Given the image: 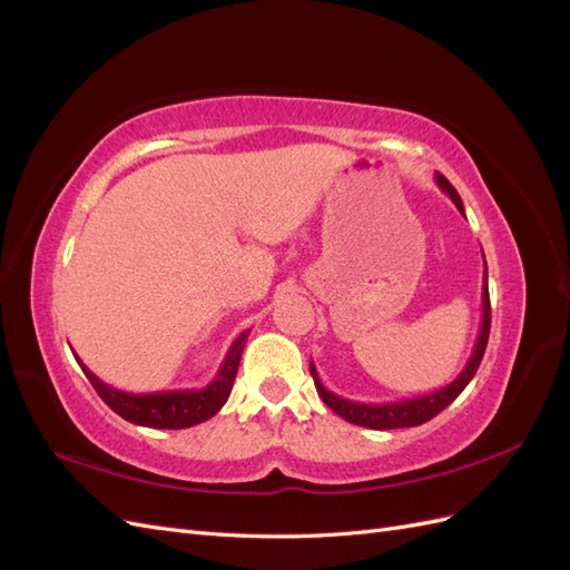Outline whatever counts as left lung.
Wrapping results in <instances>:
<instances>
[{
  "instance_id": "1",
  "label": "left lung",
  "mask_w": 570,
  "mask_h": 570,
  "mask_svg": "<svg viewBox=\"0 0 570 570\" xmlns=\"http://www.w3.org/2000/svg\"><path fill=\"white\" fill-rule=\"evenodd\" d=\"M438 185L444 189L446 195L452 197V202L456 204V209L463 214V204L456 189L452 187V183L446 180L442 174L435 176ZM490 292H488V266H485V285H482V323H480V333L475 340L473 354L469 358V364L456 375V381H452L446 387L430 392L423 396H413V400H402V402H385V404H361V402H350L344 396L333 394L331 390H325L321 377L314 368V364H308V371H312V377L316 383V392L321 400L331 406L337 416H342L344 421H350L354 425H364L371 430H394V428H416L423 425L425 421L435 419L442 409L450 406L456 396L463 392V387L473 381V375L480 366L482 354H485L488 347V337H490Z\"/></svg>"
}]
</instances>
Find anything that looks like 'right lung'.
Here are the masks:
<instances>
[{
  "instance_id": "add662e5",
  "label": "right lung",
  "mask_w": 570,
  "mask_h": 570,
  "mask_svg": "<svg viewBox=\"0 0 570 570\" xmlns=\"http://www.w3.org/2000/svg\"><path fill=\"white\" fill-rule=\"evenodd\" d=\"M247 335L249 331H245L230 344V350L226 358H223L216 377L202 390H166V392H145V394L124 392L107 385L105 381H99V377L85 366L76 354L73 356L80 364L82 373L88 375V381L92 383L97 394L107 402L111 411L118 413L120 419H126L135 425H145V428L180 430V428H193L197 423L209 421L220 411V406L228 402Z\"/></svg>"
}]
</instances>
